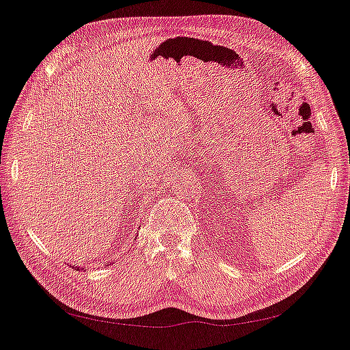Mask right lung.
I'll use <instances>...</instances> for the list:
<instances>
[{
    "mask_svg": "<svg viewBox=\"0 0 350 350\" xmlns=\"http://www.w3.org/2000/svg\"><path fill=\"white\" fill-rule=\"evenodd\" d=\"M75 270H80V267H77V269H75ZM81 270H83V269H81Z\"/></svg>",
    "mask_w": 350,
    "mask_h": 350,
    "instance_id": "1",
    "label": "right lung"
}]
</instances>
